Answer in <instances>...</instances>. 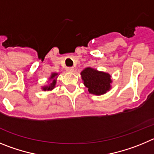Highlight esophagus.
Returning <instances> with one entry per match:
<instances>
[{
    "instance_id": "1",
    "label": "esophagus",
    "mask_w": 154,
    "mask_h": 154,
    "mask_svg": "<svg viewBox=\"0 0 154 154\" xmlns=\"http://www.w3.org/2000/svg\"><path fill=\"white\" fill-rule=\"evenodd\" d=\"M66 70H67V72H74V67H67V68H66Z\"/></svg>"
}]
</instances>
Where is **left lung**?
<instances>
[{"label": "left lung", "mask_w": 154, "mask_h": 154, "mask_svg": "<svg viewBox=\"0 0 154 154\" xmlns=\"http://www.w3.org/2000/svg\"><path fill=\"white\" fill-rule=\"evenodd\" d=\"M81 79L88 92L94 95H103L111 89L113 80L110 74L87 67L80 73Z\"/></svg>", "instance_id": "left-lung-1"}]
</instances>
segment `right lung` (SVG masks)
I'll return each mask as SVG.
<instances>
[{"instance_id":"add662e5","label":"right lung","mask_w":154,"mask_h":154,"mask_svg":"<svg viewBox=\"0 0 154 154\" xmlns=\"http://www.w3.org/2000/svg\"><path fill=\"white\" fill-rule=\"evenodd\" d=\"M58 75H59L58 73H51V76L49 77V80H48V81H49L48 84L45 86H43L41 87V89L44 91H50L54 89L55 87H56L57 79Z\"/></svg>"}]
</instances>
